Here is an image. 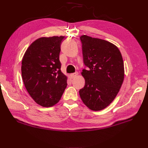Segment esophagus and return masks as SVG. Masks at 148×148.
<instances>
[{"label":"esophagus","instance_id":"34e87169","mask_svg":"<svg viewBox=\"0 0 148 148\" xmlns=\"http://www.w3.org/2000/svg\"><path fill=\"white\" fill-rule=\"evenodd\" d=\"M77 75H78V72H75V73L71 74L70 75V76H71V77L72 78V79H73V78L76 77L77 76Z\"/></svg>","mask_w":148,"mask_h":148}]
</instances>
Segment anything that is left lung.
Returning <instances> with one entry per match:
<instances>
[{"label":"left lung","instance_id":"obj_1","mask_svg":"<svg viewBox=\"0 0 148 148\" xmlns=\"http://www.w3.org/2000/svg\"><path fill=\"white\" fill-rule=\"evenodd\" d=\"M84 64L81 75L85 80L79 90L83 102L92 111L107 108L116 98L123 82L125 70L118 47L107 40L86 35L80 37Z\"/></svg>","mask_w":148,"mask_h":148}]
</instances>
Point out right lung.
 I'll use <instances>...</instances> for the list:
<instances>
[{"mask_svg": "<svg viewBox=\"0 0 148 148\" xmlns=\"http://www.w3.org/2000/svg\"><path fill=\"white\" fill-rule=\"evenodd\" d=\"M64 38L40 37L29 46L22 58L21 76L25 88L37 104L45 108L57 103L67 85L59 60Z\"/></svg>", "mask_w": 148, "mask_h": 148, "instance_id": "right-lung-1", "label": "right lung"}]
</instances>
